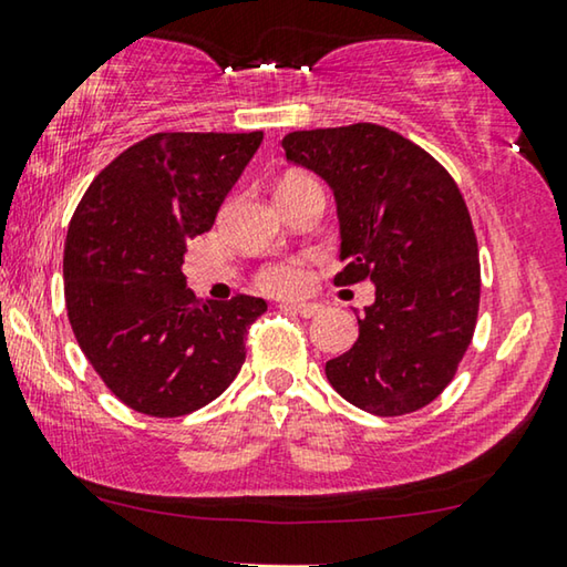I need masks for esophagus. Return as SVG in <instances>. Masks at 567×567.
<instances>
[{"mask_svg":"<svg viewBox=\"0 0 567 567\" xmlns=\"http://www.w3.org/2000/svg\"><path fill=\"white\" fill-rule=\"evenodd\" d=\"M285 308L298 312V316H302V318H312L320 312V306H316V302H287Z\"/></svg>","mask_w":567,"mask_h":567,"instance_id":"esophagus-1","label":"esophagus"}]
</instances>
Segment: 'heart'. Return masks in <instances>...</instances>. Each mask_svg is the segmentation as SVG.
Masks as SVG:
<instances>
[{
    "mask_svg": "<svg viewBox=\"0 0 567 567\" xmlns=\"http://www.w3.org/2000/svg\"><path fill=\"white\" fill-rule=\"evenodd\" d=\"M320 185L316 177L310 175H302V173H290L282 181V185ZM280 185V188H282ZM308 275H306V267L300 265V261L295 259H272V261H265L257 272H255V282L257 287L267 292H277V295H290V292H298L302 285H306Z\"/></svg>",
    "mask_w": 567,
    "mask_h": 567,
    "instance_id": "heart-1",
    "label": "heart"
}]
</instances>
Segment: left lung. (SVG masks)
Here are the masks:
<instances>
[{"label": "left lung", "mask_w": 567, "mask_h": 567, "mask_svg": "<svg viewBox=\"0 0 567 567\" xmlns=\"http://www.w3.org/2000/svg\"><path fill=\"white\" fill-rule=\"evenodd\" d=\"M285 155L333 188L341 221L336 285L374 282L359 341L326 364L333 390L379 417L408 415L458 371L478 318L481 265L451 173L386 126L290 132Z\"/></svg>", "instance_id": "obj_1"}]
</instances>
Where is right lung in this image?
Returning <instances> with one entry per match:
<instances>
[{
    "instance_id": "add662e5",
    "label": "right lung",
    "mask_w": 567,
    "mask_h": 567,
    "mask_svg": "<svg viewBox=\"0 0 567 567\" xmlns=\"http://www.w3.org/2000/svg\"><path fill=\"white\" fill-rule=\"evenodd\" d=\"M261 132H157L101 171L63 251L65 310L89 364L126 408L181 417L214 402L247 359L251 295L200 302L183 275L193 236L261 145Z\"/></svg>"
}]
</instances>
